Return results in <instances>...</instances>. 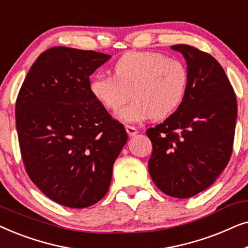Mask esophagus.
Wrapping results in <instances>:
<instances>
[{
	"label": "esophagus",
	"instance_id": "1",
	"mask_svg": "<svg viewBox=\"0 0 248 248\" xmlns=\"http://www.w3.org/2000/svg\"><path fill=\"white\" fill-rule=\"evenodd\" d=\"M125 130H126L127 134L130 135V137H134V135L138 133L137 128H135L134 126H131V125H126V126H125Z\"/></svg>",
	"mask_w": 248,
	"mask_h": 248
}]
</instances>
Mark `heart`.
I'll use <instances>...</instances> for the list:
<instances>
[{
  "mask_svg": "<svg viewBox=\"0 0 248 248\" xmlns=\"http://www.w3.org/2000/svg\"><path fill=\"white\" fill-rule=\"evenodd\" d=\"M115 76L97 73L90 81V93L108 110L116 111L125 123L149 118L161 121L176 113L188 87L185 64L160 53L128 52L115 63Z\"/></svg>",
  "mask_w": 248,
  "mask_h": 248,
  "instance_id": "obj_1",
  "label": "heart"
}]
</instances>
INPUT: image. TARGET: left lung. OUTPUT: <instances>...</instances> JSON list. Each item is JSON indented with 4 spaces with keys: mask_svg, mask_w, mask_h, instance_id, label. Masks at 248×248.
<instances>
[{
    "mask_svg": "<svg viewBox=\"0 0 248 248\" xmlns=\"http://www.w3.org/2000/svg\"><path fill=\"white\" fill-rule=\"evenodd\" d=\"M171 48L185 57L188 87L177 111L147 130L152 143L148 167L161 192L187 199L211 186L229 162L237 99L215 57L185 44Z\"/></svg>",
    "mask_w": 248,
    "mask_h": 248,
    "instance_id": "left-lung-1",
    "label": "left lung"
}]
</instances>
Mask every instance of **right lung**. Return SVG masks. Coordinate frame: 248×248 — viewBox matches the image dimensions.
I'll return each instance as SVG.
<instances>
[{
	"instance_id": "add662e5",
	"label": "right lung",
	"mask_w": 248,
	"mask_h": 248,
	"mask_svg": "<svg viewBox=\"0 0 248 248\" xmlns=\"http://www.w3.org/2000/svg\"><path fill=\"white\" fill-rule=\"evenodd\" d=\"M110 55L52 47L30 67L16 101V125L32 183L61 205L82 209L100 201L127 141L90 93V76Z\"/></svg>"
}]
</instances>
